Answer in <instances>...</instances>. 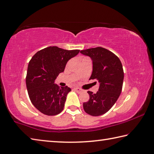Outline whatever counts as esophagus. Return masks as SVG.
Returning a JSON list of instances; mask_svg holds the SVG:
<instances>
[{
    "mask_svg": "<svg viewBox=\"0 0 154 154\" xmlns=\"http://www.w3.org/2000/svg\"><path fill=\"white\" fill-rule=\"evenodd\" d=\"M74 90L75 91V92H77V93H80V92H82V90L80 89V88H74Z\"/></svg>",
    "mask_w": 154,
    "mask_h": 154,
    "instance_id": "obj_1",
    "label": "esophagus"
}]
</instances>
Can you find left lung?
Returning a JSON list of instances; mask_svg holds the SVG:
<instances>
[{"instance_id": "8db88e82", "label": "left lung", "mask_w": 154, "mask_h": 154, "mask_svg": "<svg viewBox=\"0 0 154 154\" xmlns=\"http://www.w3.org/2000/svg\"><path fill=\"white\" fill-rule=\"evenodd\" d=\"M80 52L92 60L93 71L90 79H96L100 83L96 94L88 91L90 99L83 103V109L90 116H101L114 105L121 94L124 81L122 62L113 52L101 47Z\"/></svg>"}]
</instances>
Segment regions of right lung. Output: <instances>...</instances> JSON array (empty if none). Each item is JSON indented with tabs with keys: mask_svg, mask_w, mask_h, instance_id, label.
Returning <instances> with one entry per match:
<instances>
[{
	"mask_svg": "<svg viewBox=\"0 0 154 154\" xmlns=\"http://www.w3.org/2000/svg\"><path fill=\"white\" fill-rule=\"evenodd\" d=\"M79 51L50 46L37 51L31 58L26 83L31 103L42 113L56 116L63 110L66 95L71 90L68 86L60 88L54 81L64 71L69 60Z\"/></svg>",
	"mask_w": 154,
	"mask_h": 154,
	"instance_id": "right-lung-1",
	"label": "right lung"
}]
</instances>
